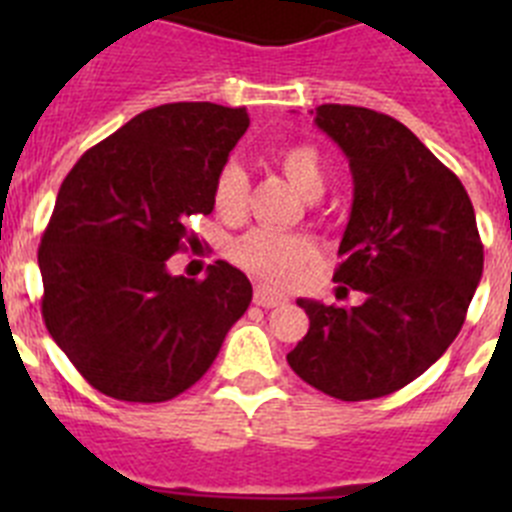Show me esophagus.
I'll list each match as a JSON object with an SVG mask.
<instances>
[{"mask_svg": "<svg viewBox=\"0 0 512 512\" xmlns=\"http://www.w3.org/2000/svg\"><path fill=\"white\" fill-rule=\"evenodd\" d=\"M253 302L259 307H279L284 305V297L277 295V292H271V289L266 287H256V292H253Z\"/></svg>", "mask_w": 512, "mask_h": 512, "instance_id": "1", "label": "esophagus"}]
</instances>
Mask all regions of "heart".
I'll list each match as a JSON object with an SVG mask.
<instances>
[{
  "label": "heart",
  "instance_id": "heart-1",
  "mask_svg": "<svg viewBox=\"0 0 512 512\" xmlns=\"http://www.w3.org/2000/svg\"><path fill=\"white\" fill-rule=\"evenodd\" d=\"M274 161L307 200H318L328 187V166L312 143H289L274 153ZM212 205L225 220H241L248 207V176L230 161L217 171L212 184ZM315 256V243L305 233H277L253 228L230 243V259L251 277L282 287L297 277L305 261Z\"/></svg>",
  "mask_w": 512,
  "mask_h": 512
}]
</instances>
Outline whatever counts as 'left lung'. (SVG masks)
Returning <instances> with one entry per match:
<instances>
[{"mask_svg": "<svg viewBox=\"0 0 512 512\" xmlns=\"http://www.w3.org/2000/svg\"><path fill=\"white\" fill-rule=\"evenodd\" d=\"M315 125L346 153L354 202L333 279L359 307L297 300L310 330L287 354L315 390L374 400L418 379L459 336L485 251L464 184L395 117L320 104ZM341 289V287H338Z\"/></svg>", "mask_w": 512, "mask_h": 512, "instance_id": "left-lung-1", "label": "left lung"}]
</instances>
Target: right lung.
<instances>
[{
    "mask_svg": "<svg viewBox=\"0 0 512 512\" xmlns=\"http://www.w3.org/2000/svg\"><path fill=\"white\" fill-rule=\"evenodd\" d=\"M248 128L243 107L174 102L140 112L89 148L58 189L38 248L43 320L102 395L166 402L215 361L253 289L228 261L202 282L166 261Z\"/></svg>",
    "mask_w": 512,
    "mask_h": 512,
    "instance_id": "obj_1",
    "label": "right lung"
}]
</instances>
